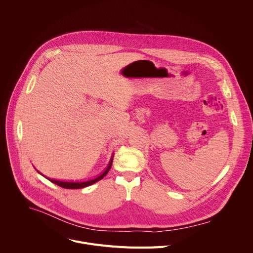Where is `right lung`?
Wrapping results in <instances>:
<instances>
[{
    "instance_id": "right-lung-1",
    "label": "right lung",
    "mask_w": 253,
    "mask_h": 253,
    "mask_svg": "<svg viewBox=\"0 0 253 253\" xmlns=\"http://www.w3.org/2000/svg\"><path fill=\"white\" fill-rule=\"evenodd\" d=\"M112 162H113V156H112V158H111L109 164H108L107 168H106L99 176H97V177H95V178H93V179H90V180H88V181H74V182H72V181H60V180H55V179H49V180H50L51 182L57 184L58 186L63 187V188H66V189H79V188H84V187H87V186H89V185H92V184L98 182L99 180H101L102 178H104V177L107 175V173L109 172V170H110V168H111V166H112Z\"/></svg>"
}]
</instances>
